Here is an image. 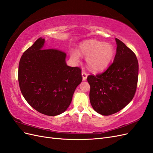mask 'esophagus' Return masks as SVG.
I'll use <instances>...</instances> for the list:
<instances>
[{"label": "esophagus", "instance_id": "34e87169", "mask_svg": "<svg viewBox=\"0 0 153 153\" xmlns=\"http://www.w3.org/2000/svg\"><path fill=\"white\" fill-rule=\"evenodd\" d=\"M82 80H84V81L87 79V74L86 73H85L84 71H82Z\"/></svg>", "mask_w": 153, "mask_h": 153}]
</instances>
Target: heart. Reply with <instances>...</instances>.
Returning a JSON list of instances; mask_svg holds the SVG:
<instances>
[{
  "mask_svg": "<svg viewBox=\"0 0 153 153\" xmlns=\"http://www.w3.org/2000/svg\"><path fill=\"white\" fill-rule=\"evenodd\" d=\"M78 52L86 57L87 65L91 70L100 71L108 66L114 57L115 50L110 43L91 39L80 44ZM70 55L75 62L79 61L80 54L77 51H72Z\"/></svg>",
  "mask_w": 153,
  "mask_h": 153,
  "instance_id": "b5f03b06",
  "label": "heart"
}]
</instances>
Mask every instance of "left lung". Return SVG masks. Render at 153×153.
<instances>
[{
    "mask_svg": "<svg viewBox=\"0 0 153 153\" xmlns=\"http://www.w3.org/2000/svg\"><path fill=\"white\" fill-rule=\"evenodd\" d=\"M115 41L117 49L113 63L104 73L87 77L92 107L103 115L117 113L130 103L137 85L136 55L121 41L115 38Z\"/></svg>",
    "mask_w": 153,
    "mask_h": 153,
    "instance_id": "1",
    "label": "left lung"
}]
</instances>
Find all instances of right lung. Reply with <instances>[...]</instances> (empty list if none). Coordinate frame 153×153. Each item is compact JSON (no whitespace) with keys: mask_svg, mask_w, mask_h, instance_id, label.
I'll list each match as a JSON object with an SVG mask.
<instances>
[{"mask_svg":"<svg viewBox=\"0 0 153 153\" xmlns=\"http://www.w3.org/2000/svg\"><path fill=\"white\" fill-rule=\"evenodd\" d=\"M39 38L23 53L18 66L22 95L32 108L50 116L63 113L71 104L76 88L82 81L81 69L67 66L66 54L44 49Z\"/></svg>","mask_w":153,"mask_h":153,"instance_id":"obj_1","label":"right lung"}]
</instances>
